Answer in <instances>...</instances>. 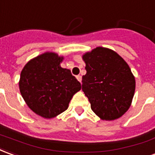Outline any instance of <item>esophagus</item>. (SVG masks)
<instances>
[{
    "mask_svg": "<svg viewBox=\"0 0 155 155\" xmlns=\"http://www.w3.org/2000/svg\"><path fill=\"white\" fill-rule=\"evenodd\" d=\"M77 79L78 80L80 83H81V82H82V76H81V75L77 76Z\"/></svg>",
    "mask_w": 155,
    "mask_h": 155,
    "instance_id": "esophagus-1",
    "label": "esophagus"
}]
</instances>
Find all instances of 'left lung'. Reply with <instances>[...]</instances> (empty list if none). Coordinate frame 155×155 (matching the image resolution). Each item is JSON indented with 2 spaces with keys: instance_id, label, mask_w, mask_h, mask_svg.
<instances>
[{
  "instance_id": "left-lung-1",
  "label": "left lung",
  "mask_w": 155,
  "mask_h": 155,
  "mask_svg": "<svg viewBox=\"0 0 155 155\" xmlns=\"http://www.w3.org/2000/svg\"><path fill=\"white\" fill-rule=\"evenodd\" d=\"M87 73L82 87L91 108L103 120L118 119L128 110L135 91V78L116 51L98 47L83 55Z\"/></svg>"
}]
</instances>
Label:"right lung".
Wrapping results in <instances>:
<instances>
[{"label":"right lung","mask_w":155,"mask_h":155,"mask_svg":"<svg viewBox=\"0 0 155 155\" xmlns=\"http://www.w3.org/2000/svg\"><path fill=\"white\" fill-rule=\"evenodd\" d=\"M64 58L47 51L31 59L21 70L19 88L30 109L44 118H53L68 109L81 89V83L69 69L62 68Z\"/></svg>","instance_id":"add662e5"}]
</instances>
